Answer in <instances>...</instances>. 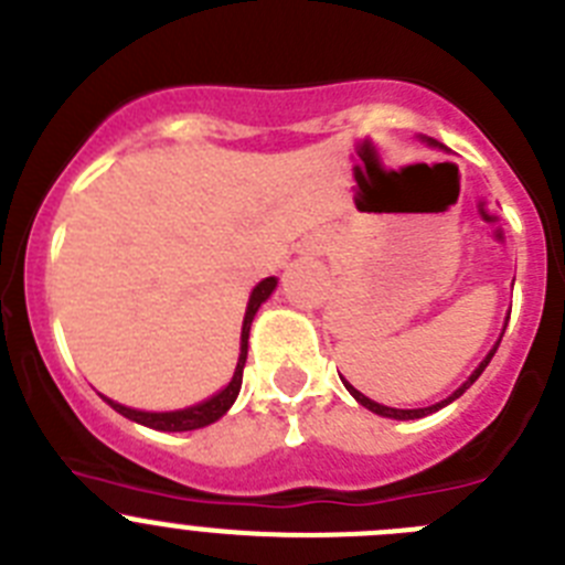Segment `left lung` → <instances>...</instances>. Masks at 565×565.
<instances>
[{"label": "left lung", "instance_id": "1", "mask_svg": "<svg viewBox=\"0 0 565 565\" xmlns=\"http://www.w3.org/2000/svg\"><path fill=\"white\" fill-rule=\"evenodd\" d=\"M493 353H495V347H493V350H490V353H488V359H484L482 364L476 366V372H473V375H470L468 381H465V384L459 386V390L454 392L451 397H448V401H443V403H434V406H428V408H390V406H381V403H375V401H370V397H366V395H361V392L355 390V386H350V384H347L344 377H341V381H344L347 392H350V395H353L355 401L361 403V406H366V408H370V412L381 414V417H392V420H417V417H426V414H431V412H439V408H443V406H448V403H451V401H457V397L462 395V392L468 390L470 384H473L476 377L482 375V372H484V366H488V364H490V359H493Z\"/></svg>", "mask_w": 565, "mask_h": 565}]
</instances>
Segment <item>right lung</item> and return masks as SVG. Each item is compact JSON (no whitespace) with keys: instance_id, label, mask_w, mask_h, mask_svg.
I'll return each instance as SVG.
<instances>
[{"instance_id":"add662e5","label":"right lung","mask_w":565,"mask_h":565,"mask_svg":"<svg viewBox=\"0 0 565 565\" xmlns=\"http://www.w3.org/2000/svg\"><path fill=\"white\" fill-rule=\"evenodd\" d=\"M277 288V279L266 277L263 282H257V288L252 291L248 297V308H246V317H243V330H241V359H237L235 366V375H232L230 386L221 390L218 395H212L210 401L199 403V406H190V408H181V412H137V408H128L120 406V403L108 401V406L114 412H120L122 417L134 423H142L148 428H157V431H193V428H204L210 423H215L218 417H224L230 412V406L235 403L237 392H241L243 384V366H246V353H248V330H252V319H255L257 308L271 297V291Z\"/></svg>"}]
</instances>
